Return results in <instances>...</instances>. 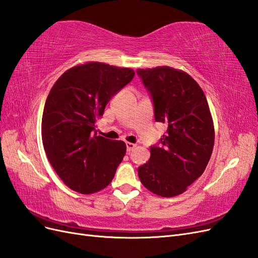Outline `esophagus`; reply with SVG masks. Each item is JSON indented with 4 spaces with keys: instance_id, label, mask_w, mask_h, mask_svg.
<instances>
[{
    "instance_id": "34e87169",
    "label": "esophagus",
    "mask_w": 258,
    "mask_h": 258,
    "mask_svg": "<svg viewBox=\"0 0 258 258\" xmlns=\"http://www.w3.org/2000/svg\"><path fill=\"white\" fill-rule=\"evenodd\" d=\"M136 148V145L135 144H132V143H126V150L127 152L133 151Z\"/></svg>"
}]
</instances>
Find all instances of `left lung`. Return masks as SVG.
<instances>
[{
  "label": "left lung",
  "mask_w": 258,
  "mask_h": 258,
  "mask_svg": "<svg viewBox=\"0 0 258 258\" xmlns=\"http://www.w3.org/2000/svg\"><path fill=\"white\" fill-rule=\"evenodd\" d=\"M153 102L154 119L167 126L150 159L138 167L143 185L161 197L185 192L203 174L212 156L215 132L208 100L186 72L170 67L137 69Z\"/></svg>",
  "instance_id": "8db88e82"
}]
</instances>
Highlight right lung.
Wrapping results in <instances>:
<instances>
[{
  "label": "right lung",
  "mask_w": 258,
  "mask_h": 258,
  "mask_svg": "<svg viewBox=\"0 0 258 258\" xmlns=\"http://www.w3.org/2000/svg\"><path fill=\"white\" fill-rule=\"evenodd\" d=\"M134 76L130 68L87 62L66 71L51 87L42 116L44 150L57 175L77 192L95 194L114 177L126 145L98 136L95 122Z\"/></svg>",
  "instance_id": "right-lung-1"
}]
</instances>
